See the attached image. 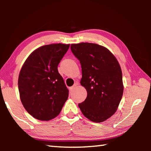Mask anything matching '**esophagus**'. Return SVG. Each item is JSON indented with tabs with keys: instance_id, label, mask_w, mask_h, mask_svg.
Returning a JSON list of instances; mask_svg holds the SVG:
<instances>
[{
	"instance_id": "esophagus-1",
	"label": "esophagus",
	"mask_w": 151,
	"mask_h": 151,
	"mask_svg": "<svg viewBox=\"0 0 151 151\" xmlns=\"http://www.w3.org/2000/svg\"><path fill=\"white\" fill-rule=\"evenodd\" d=\"M78 85V83H77V82H76V83H75V84H74V85H73V86H71V87L70 88V91H73V89H74V88H75L76 87V86H77Z\"/></svg>"
}]
</instances>
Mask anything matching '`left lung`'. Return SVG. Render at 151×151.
<instances>
[{
	"label": "left lung",
	"mask_w": 151,
	"mask_h": 151,
	"mask_svg": "<svg viewBox=\"0 0 151 151\" xmlns=\"http://www.w3.org/2000/svg\"><path fill=\"white\" fill-rule=\"evenodd\" d=\"M73 54L80 61L81 85L87 91L78 106L90 121L101 122L116 111L123 93L121 66L106 48L94 43L72 44Z\"/></svg>",
	"instance_id": "obj_1"
}]
</instances>
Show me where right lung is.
<instances>
[{
  "instance_id": "obj_1",
  "label": "right lung",
  "mask_w": 151,
  "mask_h": 151,
  "mask_svg": "<svg viewBox=\"0 0 151 151\" xmlns=\"http://www.w3.org/2000/svg\"><path fill=\"white\" fill-rule=\"evenodd\" d=\"M70 45L52 44L40 47L29 55L20 70V100L30 115L49 121L58 115L67 100L68 90L58 65Z\"/></svg>"
}]
</instances>
